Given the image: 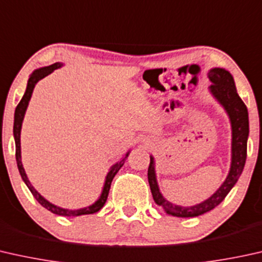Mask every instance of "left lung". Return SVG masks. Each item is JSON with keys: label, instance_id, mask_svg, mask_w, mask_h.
Returning a JSON list of instances; mask_svg holds the SVG:
<instances>
[{"label": "left lung", "instance_id": "left-lung-1", "mask_svg": "<svg viewBox=\"0 0 262 262\" xmlns=\"http://www.w3.org/2000/svg\"><path fill=\"white\" fill-rule=\"evenodd\" d=\"M208 78L213 82L210 85L211 93L226 108L230 122H232V166H230V171L226 181L223 182V184L213 196L202 203L196 204V206L181 207L170 203L159 192L156 175H155L154 158L150 157L147 180H149L154 201L156 202L157 206L162 207L166 213L172 216H177V217H194V216L202 215L217 207L226 199V196L228 195V192L232 190V188L237 182L238 177L241 176L246 158H247V139L249 134L248 111L247 106L238 97L232 74L228 71L223 70V68H213L208 73Z\"/></svg>", "mask_w": 262, "mask_h": 262}]
</instances>
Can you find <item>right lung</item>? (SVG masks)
<instances>
[{
  "mask_svg": "<svg viewBox=\"0 0 262 262\" xmlns=\"http://www.w3.org/2000/svg\"><path fill=\"white\" fill-rule=\"evenodd\" d=\"M60 66H61V63L55 62V63H53V65H51V66H47V67L40 68V70L34 71V73L30 75V78H29V80H28L27 89H26V92L24 94V97H22L21 101L16 106V110H15V116H14V138H15V146H16V151H15V157H16L17 168H18V171H20V175L22 177V180H24L26 185H27L28 189L30 190V192H32L33 196L35 197L37 202H39L42 207L46 208L47 210L52 211L53 214L61 215V216H80V215H87V214H94V213H97V211H99L101 208L104 207L106 200H107L108 191H110V188H111V183H112L113 177L116 176V173L118 172L119 169L124 165L125 159H126L127 156H128V152L126 154V156H125L122 159V161L118 162V163H117V164L113 165L112 168H111V170H110V171H108L107 176H106V181H105V185H104L103 192H101V196L99 197V200H98L96 203H93L92 206L82 208V209H78V210L62 209V208L56 207V206H54V204L49 203L47 200H45L43 197L41 196L39 192H37L35 189L33 188V185L30 184V182L28 181V178H27V175H26V172H25L24 166H22V162H21V145H20L21 126H22V120H24L26 110H27V106H28V103H29V99H30V97H32L34 86H35V84L40 80V79L45 78V77H46V75H48L49 73H52L53 71L56 70V68H59Z\"/></svg>",
  "mask_w": 262,
  "mask_h": 262,
  "instance_id": "right-lung-1",
  "label": "right lung"
}]
</instances>
